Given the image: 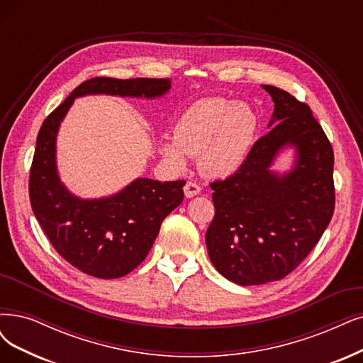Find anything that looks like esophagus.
Wrapping results in <instances>:
<instances>
[{
	"label": "esophagus",
	"mask_w": 363,
	"mask_h": 363,
	"mask_svg": "<svg viewBox=\"0 0 363 363\" xmlns=\"http://www.w3.org/2000/svg\"><path fill=\"white\" fill-rule=\"evenodd\" d=\"M200 191H202V189H200V185H197L196 182H193V181H189L185 184V186H184V193H185V197H194V196H197Z\"/></svg>",
	"instance_id": "34e87169"
}]
</instances>
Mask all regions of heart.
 <instances>
[{"instance_id": "b5f03b06", "label": "heart", "mask_w": 363, "mask_h": 363, "mask_svg": "<svg viewBox=\"0 0 363 363\" xmlns=\"http://www.w3.org/2000/svg\"><path fill=\"white\" fill-rule=\"evenodd\" d=\"M259 131V116L247 103L202 99L181 113L173 125V142L161 152L182 167L186 155H199V167L216 178L230 177L245 163Z\"/></svg>"}]
</instances>
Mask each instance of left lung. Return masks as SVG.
Wrapping results in <instances>:
<instances>
[{"mask_svg":"<svg viewBox=\"0 0 363 363\" xmlns=\"http://www.w3.org/2000/svg\"><path fill=\"white\" fill-rule=\"evenodd\" d=\"M269 133L240 169L211 189L216 217L206 247L216 269L239 286L289 275L315 247L335 209L333 150L310 106L272 85ZM297 147V163L284 175L269 167L284 145Z\"/></svg>","mask_w":363,"mask_h":363,"instance_id":"1","label":"left lung"}]
</instances>
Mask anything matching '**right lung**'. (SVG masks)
Wrapping results in <instances>:
<instances>
[{"instance_id":"obj_1","label":"right lung","mask_w":363,"mask_h":363,"mask_svg":"<svg viewBox=\"0 0 363 363\" xmlns=\"http://www.w3.org/2000/svg\"><path fill=\"white\" fill-rule=\"evenodd\" d=\"M169 89V79L92 77L74 88L40 127L30 172L31 208L52 247L86 275L112 279L138 267L161 223L184 200L185 181L139 178L111 197L79 199L65 189L57 172L55 142L61 121L76 97L109 94L155 99Z\"/></svg>"}]
</instances>
